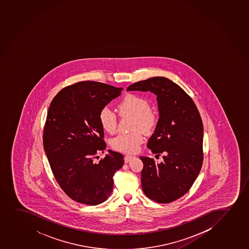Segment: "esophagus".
I'll return each mask as SVG.
<instances>
[{
	"label": "esophagus",
	"mask_w": 249,
	"mask_h": 249,
	"mask_svg": "<svg viewBox=\"0 0 249 249\" xmlns=\"http://www.w3.org/2000/svg\"><path fill=\"white\" fill-rule=\"evenodd\" d=\"M135 158L134 156H132V155H126L125 156V158H124V161H125V163H127L130 162V161L132 160V159Z\"/></svg>",
	"instance_id": "34e87169"
}]
</instances>
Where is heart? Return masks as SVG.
I'll return each mask as SVG.
<instances>
[{
  "mask_svg": "<svg viewBox=\"0 0 249 249\" xmlns=\"http://www.w3.org/2000/svg\"><path fill=\"white\" fill-rule=\"evenodd\" d=\"M118 110L122 118H132L131 130L133 131L127 134H118L111 140V146L119 152L126 154L137 152L143 142V136L139 130L145 134L151 132L157 123V116L150 109L147 99L138 94H126L119 102ZM99 121L104 131L107 133H113L115 131L118 118L108 107H105L100 110Z\"/></svg>",
  "mask_w": 249,
  "mask_h": 249,
  "instance_id": "b5f03b06",
  "label": "heart"
}]
</instances>
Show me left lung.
<instances>
[{
	"label": "left lung",
	"instance_id": "left-lung-1",
	"mask_svg": "<svg viewBox=\"0 0 249 249\" xmlns=\"http://www.w3.org/2000/svg\"><path fill=\"white\" fill-rule=\"evenodd\" d=\"M127 91L150 90L157 95L159 118L147 147L163 162L140 157L142 190L159 203H170L184 196L203 163V124L197 107L179 86L168 78H149L132 84Z\"/></svg>",
	"mask_w": 249,
	"mask_h": 249
}]
</instances>
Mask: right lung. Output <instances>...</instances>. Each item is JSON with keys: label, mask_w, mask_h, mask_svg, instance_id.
Here are the masks:
<instances>
[{"label": "right lung", "mask_w": 249, "mask_h": 249, "mask_svg": "<svg viewBox=\"0 0 249 249\" xmlns=\"http://www.w3.org/2000/svg\"><path fill=\"white\" fill-rule=\"evenodd\" d=\"M123 88L80 81L59 91L52 100L43 128V148L59 186L73 201L95 206L112 193L113 176L123 167L120 153L96 163L106 149L100 110L119 96Z\"/></svg>", "instance_id": "right-lung-1"}]
</instances>
